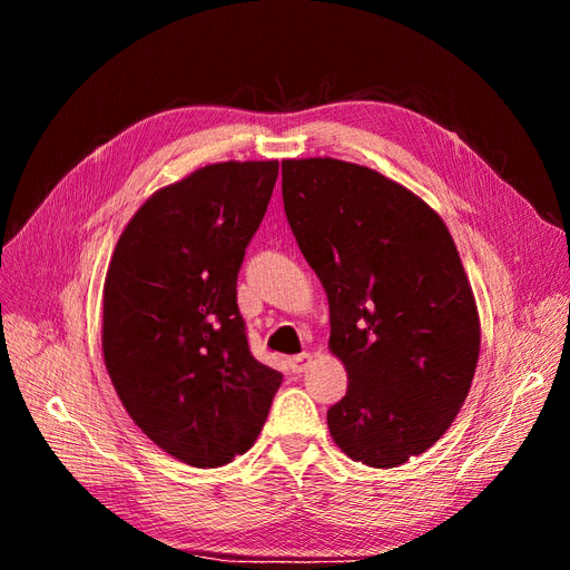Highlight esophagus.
Masks as SVG:
<instances>
[{"instance_id": "34e87169", "label": "esophagus", "mask_w": 570, "mask_h": 570, "mask_svg": "<svg viewBox=\"0 0 570 570\" xmlns=\"http://www.w3.org/2000/svg\"><path fill=\"white\" fill-rule=\"evenodd\" d=\"M309 360H312L309 353H301V355H296V357H291V370H293V372H303Z\"/></svg>"}]
</instances>
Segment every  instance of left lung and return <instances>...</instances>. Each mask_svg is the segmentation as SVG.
I'll return each instance as SVG.
<instances>
[{"label": "left lung", "mask_w": 570, "mask_h": 570, "mask_svg": "<svg viewBox=\"0 0 570 570\" xmlns=\"http://www.w3.org/2000/svg\"><path fill=\"white\" fill-rule=\"evenodd\" d=\"M284 210L328 298L347 372L334 443L374 469L433 448L471 391L481 320L456 246L424 198L338 158L282 160Z\"/></svg>", "instance_id": "left-lung-1"}]
</instances>
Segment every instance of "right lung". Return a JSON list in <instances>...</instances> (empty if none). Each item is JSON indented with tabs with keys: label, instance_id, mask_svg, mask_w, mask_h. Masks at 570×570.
<instances>
[{
	"label": "right lung",
	"instance_id": "1",
	"mask_svg": "<svg viewBox=\"0 0 570 570\" xmlns=\"http://www.w3.org/2000/svg\"><path fill=\"white\" fill-rule=\"evenodd\" d=\"M277 175V160H225L160 187L106 269V372L141 433L196 469L250 450L282 385L250 355L236 307V274Z\"/></svg>",
	"mask_w": 570,
	"mask_h": 570
}]
</instances>
